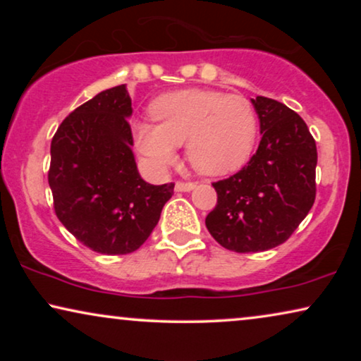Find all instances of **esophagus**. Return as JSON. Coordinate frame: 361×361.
<instances>
[{"label": "esophagus", "instance_id": "34e87169", "mask_svg": "<svg viewBox=\"0 0 361 361\" xmlns=\"http://www.w3.org/2000/svg\"><path fill=\"white\" fill-rule=\"evenodd\" d=\"M195 184L194 182H176V192H190L192 189H194Z\"/></svg>", "mask_w": 361, "mask_h": 361}]
</instances>
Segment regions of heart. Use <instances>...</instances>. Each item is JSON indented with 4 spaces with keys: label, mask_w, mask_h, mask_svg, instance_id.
Segmentation results:
<instances>
[{
    "label": "heart",
    "mask_w": 361,
    "mask_h": 361,
    "mask_svg": "<svg viewBox=\"0 0 361 361\" xmlns=\"http://www.w3.org/2000/svg\"><path fill=\"white\" fill-rule=\"evenodd\" d=\"M156 125L137 123V151L154 167L176 161L187 142V157L205 176H224L245 164L253 151L258 121L253 105L240 95L215 90H180L151 105Z\"/></svg>",
    "instance_id": "1"
}]
</instances>
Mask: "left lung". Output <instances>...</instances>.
Masks as SVG:
<instances>
[{"label":"left lung","instance_id":"8db88e82","mask_svg":"<svg viewBox=\"0 0 361 361\" xmlns=\"http://www.w3.org/2000/svg\"><path fill=\"white\" fill-rule=\"evenodd\" d=\"M261 141L243 169L214 182L210 235L230 251L258 253L284 243L312 209L317 147L298 113L273 98L256 97Z\"/></svg>","mask_w":361,"mask_h":361}]
</instances>
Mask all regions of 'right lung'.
Returning <instances> with one entry per match:
<instances>
[{
	"instance_id": "obj_1",
	"label": "right lung",
	"mask_w": 361,
	"mask_h": 361,
	"mask_svg": "<svg viewBox=\"0 0 361 361\" xmlns=\"http://www.w3.org/2000/svg\"><path fill=\"white\" fill-rule=\"evenodd\" d=\"M126 85L75 108L52 137L49 185L62 225L97 253L136 251L159 221L174 184L141 179L133 154Z\"/></svg>"
}]
</instances>
